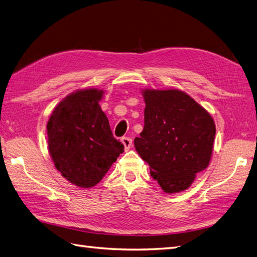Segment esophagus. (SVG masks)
I'll return each mask as SVG.
<instances>
[{
	"mask_svg": "<svg viewBox=\"0 0 257 257\" xmlns=\"http://www.w3.org/2000/svg\"><path fill=\"white\" fill-rule=\"evenodd\" d=\"M121 143L124 146V150L128 151L130 148H132V145H133V139L129 138V137H122L121 138Z\"/></svg>",
	"mask_w": 257,
	"mask_h": 257,
	"instance_id": "34e87169",
	"label": "esophagus"
}]
</instances>
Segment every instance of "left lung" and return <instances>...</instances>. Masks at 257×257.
Listing matches in <instances>:
<instances>
[{
    "label": "left lung",
    "mask_w": 257,
    "mask_h": 257,
    "mask_svg": "<svg viewBox=\"0 0 257 257\" xmlns=\"http://www.w3.org/2000/svg\"><path fill=\"white\" fill-rule=\"evenodd\" d=\"M145 127L135 138L139 156L166 193L187 190L211 161L215 123L211 114L179 89H144Z\"/></svg>",
    "instance_id": "8db88e82"
}]
</instances>
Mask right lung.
<instances>
[{
    "mask_svg": "<svg viewBox=\"0 0 257 257\" xmlns=\"http://www.w3.org/2000/svg\"><path fill=\"white\" fill-rule=\"evenodd\" d=\"M102 95L98 88L76 90L59 101L47 122L54 165L79 188L95 187L124 149L99 106Z\"/></svg>",
    "mask_w": 257,
    "mask_h": 257,
    "instance_id": "obj_1",
    "label": "right lung"
}]
</instances>
